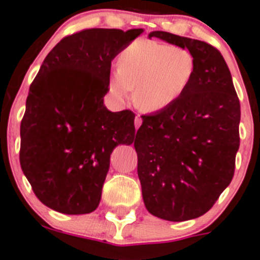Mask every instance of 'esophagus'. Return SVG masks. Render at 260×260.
Listing matches in <instances>:
<instances>
[{"instance_id":"1","label":"esophagus","mask_w":260,"mask_h":260,"mask_svg":"<svg viewBox=\"0 0 260 260\" xmlns=\"http://www.w3.org/2000/svg\"><path fill=\"white\" fill-rule=\"evenodd\" d=\"M141 124H142V118H141L140 115H137V117L135 118V127H136V129H138Z\"/></svg>"}]
</instances>
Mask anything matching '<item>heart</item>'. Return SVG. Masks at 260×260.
<instances>
[{
	"label": "heart",
	"instance_id": "b5f03b06",
	"mask_svg": "<svg viewBox=\"0 0 260 260\" xmlns=\"http://www.w3.org/2000/svg\"><path fill=\"white\" fill-rule=\"evenodd\" d=\"M196 57L190 50L153 40L129 44L119 55L109 79L117 98L135 89V104L147 113L170 108L187 91L195 78Z\"/></svg>",
	"mask_w": 260,
	"mask_h": 260
}]
</instances>
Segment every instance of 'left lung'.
I'll list each match as a JSON object with an SVG mask.
<instances>
[{"mask_svg": "<svg viewBox=\"0 0 260 260\" xmlns=\"http://www.w3.org/2000/svg\"><path fill=\"white\" fill-rule=\"evenodd\" d=\"M151 38L190 50L198 62L187 91L170 108L142 115L135 140L146 209L159 219L185 221L210 210L232 182L240 102L216 48L165 31Z\"/></svg>", "mask_w": 260, "mask_h": 260, "instance_id": "1", "label": "left lung"}]
</instances>
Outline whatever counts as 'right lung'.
Masks as SVG:
<instances>
[{
  "mask_svg": "<svg viewBox=\"0 0 260 260\" xmlns=\"http://www.w3.org/2000/svg\"><path fill=\"white\" fill-rule=\"evenodd\" d=\"M142 32L85 28L65 36L31 83L21 120L20 164L35 195L52 210H95L112 151L135 141L136 114L113 113L103 98L112 60Z\"/></svg>",
  "mask_w": 260,
  "mask_h": 260,
  "instance_id": "obj_1",
  "label": "right lung"
}]
</instances>
